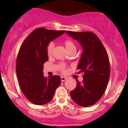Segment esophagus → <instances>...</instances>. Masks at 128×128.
<instances>
[{"label":"esophagus","mask_w":128,"mask_h":128,"mask_svg":"<svg viewBox=\"0 0 128 128\" xmlns=\"http://www.w3.org/2000/svg\"><path fill=\"white\" fill-rule=\"evenodd\" d=\"M66 79H67V78L66 77H63V76H62V77L61 78V81H62V82L65 81Z\"/></svg>","instance_id":"1"}]
</instances>
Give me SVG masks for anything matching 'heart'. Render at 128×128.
I'll list each match as a JSON object with an SVG mask.
<instances>
[{"mask_svg":"<svg viewBox=\"0 0 128 128\" xmlns=\"http://www.w3.org/2000/svg\"><path fill=\"white\" fill-rule=\"evenodd\" d=\"M64 45H65L66 49H67V52L68 51L72 50H76V46L74 44V43L72 41L70 40H67L64 42ZM54 44L53 42H50L48 44V47H47V54L49 56H50L52 54L53 49H54ZM61 70L64 72V66L63 65L61 66Z\"/></svg>","mask_w":128,"mask_h":128,"instance_id":"obj_1","label":"heart"}]
</instances>
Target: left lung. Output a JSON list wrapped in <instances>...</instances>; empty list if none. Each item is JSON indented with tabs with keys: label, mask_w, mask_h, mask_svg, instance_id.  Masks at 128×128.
Masks as SVG:
<instances>
[{
	"label": "left lung",
	"mask_w": 128,
	"mask_h": 128,
	"mask_svg": "<svg viewBox=\"0 0 128 128\" xmlns=\"http://www.w3.org/2000/svg\"><path fill=\"white\" fill-rule=\"evenodd\" d=\"M81 45V56L77 68L84 73L83 80H77L76 88L70 96L76 104L81 106H90L100 99L106 90L110 75L108 54L102 42L90 32L66 31Z\"/></svg>",
	"instance_id": "obj_1"
}]
</instances>
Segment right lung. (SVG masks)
Returning a JSON list of instances; mask_svg holds the SVG:
<instances>
[{"label":"right lung","instance_id":"add662e5","mask_svg":"<svg viewBox=\"0 0 128 128\" xmlns=\"http://www.w3.org/2000/svg\"><path fill=\"white\" fill-rule=\"evenodd\" d=\"M65 30L36 29L28 36L19 50L16 62V73L20 88L32 104L44 105L54 96L61 84L58 75H43V64L48 60L47 47L51 41L59 37Z\"/></svg>","mask_w":128,"mask_h":128}]
</instances>
